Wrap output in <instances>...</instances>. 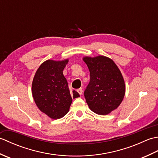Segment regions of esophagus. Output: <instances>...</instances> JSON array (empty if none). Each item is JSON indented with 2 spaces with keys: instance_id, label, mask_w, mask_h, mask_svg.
Here are the masks:
<instances>
[{
  "instance_id": "obj_1",
  "label": "esophagus",
  "mask_w": 158,
  "mask_h": 158,
  "mask_svg": "<svg viewBox=\"0 0 158 158\" xmlns=\"http://www.w3.org/2000/svg\"><path fill=\"white\" fill-rule=\"evenodd\" d=\"M77 92H78L79 94V95H81L82 94V92H83V90H82V88H79L77 89Z\"/></svg>"
}]
</instances>
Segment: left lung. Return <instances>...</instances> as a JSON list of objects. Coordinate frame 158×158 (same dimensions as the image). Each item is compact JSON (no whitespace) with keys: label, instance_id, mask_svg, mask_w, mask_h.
Masks as SVG:
<instances>
[{"label":"left lung","instance_id":"8db88e82","mask_svg":"<svg viewBox=\"0 0 158 158\" xmlns=\"http://www.w3.org/2000/svg\"><path fill=\"white\" fill-rule=\"evenodd\" d=\"M90 81L84 92L86 102L93 112L108 115L122 103L126 93L122 74L112 59L104 56H85Z\"/></svg>","mask_w":158,"mask_h":158}]
</instances>
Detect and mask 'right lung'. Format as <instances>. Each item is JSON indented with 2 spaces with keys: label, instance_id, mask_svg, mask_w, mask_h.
I'll return each instance as SVG.
<instances>
[{
  "label": "right lung",
  "instance_id": "1",
  "mask_svg": "<svg viewBox=\"0 0 158 158\" xmlns=\"http://www.w3.org/2000/svg\"><path fill=\"white\" fill-rule=\"evenodd\" d=\"M69 59L60 61L48 60L36 70L32 83V94L39 110L53 119L68 113L73 98L79 94L70 92L63 70Z\"/></svg>",
  "mask_w": 158,
  "mask_h": 158
}]
</instances>
